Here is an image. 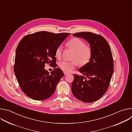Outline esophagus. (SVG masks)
<instances>
[{
	"mask_svg": "<svg viewBox=\"0 0 132 132\" xmlns=\"http://www.w3.org/2000/svg\"><path fill=\"white\" fill-rule=\"evenodd\" d=\"M69 73V72H66V71H64V74L65 75H67V74H68Z\"/></svg>",
	"mask_w": 132,
	"mask_h": 132,
	"instance_id": "1",
	"label": "esophagus"
}]
</instances>
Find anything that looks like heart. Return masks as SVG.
<instances>
[{
	"label": "heart",
	"instance_id": "heart-1",
	"mask_svg": "<svg viewBox=\"0 0 132 132\" xmlns=\"http://www.w3.org/2000/svg\"><path fill=\"white\" fill-rule=\"evenodd\" d=\"M68 47L74 51L72 61H63L60 63L59 66L61 69L66 72H70L78 65H87L90 61L92 56V51L89 46H86L85 42L82 40L74 37L67 43ZM63 46L60 45L56 48L55 56L60 59L62 56Z\"/></svg>",
	"mask_w": 132,
	"mask_h": 132
}]
</instances>
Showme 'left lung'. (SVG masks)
Returning a JSON list of instances; mask_svg holds the SVG:
<instances>
[{
    "mask_svg": "<svg viewBox=\"0 0 132 132\" xmlns=\"http://www.w3.org/2000/svg\"><path fill=\"white\" fill-rule=\"evenodd\" d=\"M81 37L90 45L92 56L90 62L79 69L84 76L73 75L71 91L79 100L91 103L100 99L107 91L114 70L110 46L104 37L90 32L72 34Z\"/></svg>",
    "mask_w": 132,
    "mask_h": 132,
    "instance_id": "1",
    "label": "left lung"
}]
</instances>
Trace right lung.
<instances>
[{
  "label": "right lung",
  "mask_w": 132,
  "mask_h": 132,
  "mask_svg": "<svg viewBox=\"0 0 132 132\" xmlns=\"http://www.w3.org/2000/svg\"><path fill=\"white\" fill-rule=\"evenodd\" d=\"M69 33L37 32L24 36L15 51L14 72L21 90L35 100H44L55 91L64 76L62 70L56 68L51 73L45 64L56 67L55 51Z\"/></svg>",
  "instance_id": "obj_1"
}]
</instances>
